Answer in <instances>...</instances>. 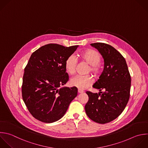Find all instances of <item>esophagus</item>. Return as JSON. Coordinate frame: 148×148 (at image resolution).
<instances>
[{
    "label": "esophagus",
    "mask_w": 148,
    "mask_h": 148,
    "mask_svg": "<svg viewBox=\"0 0 148 148\" xmlns=\"http://www.w3.org/2000/svg\"><path fill=\"white\" fill-rule=\"evenodd\" d=\"M84 91H83V90H80V89H79L78 90V92L79 93H83V92H84Z\"/></svg>",
    "instance_id": "obj_1"
}]
</instances>
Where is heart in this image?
I'll use <instances>...</instances> for the list:
<instances>
[{
    "instance_id": "b5f03b06",
    "label": "heart",
    "mask_w": 148,
    "mask_h": 148,
    "mask_svg": "<svg viewBox=\"0 0 148 148\" xmlns=\"http://www.w3.org/2000/svg\"><path fill=\"white\" fill-rule=\"evenodd\" d=\"M79 58L90 65L88 71L94 75H98L101 70L99 62L101 56L95 50L87 49L81 52L78 55ZM76 60L73 56H69L65 63V68L66 72L69 75H73L75 72L76 66ZM92 83V78L90 75L76 76L71 79L70 84L71 86L77 87L80 90H84Z\"/></svg>"
}]
</instances>
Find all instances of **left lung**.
<instances>
[{
	"instance_id": "left-lung-1",
	"label": "left lung",
	"mask_w": 148,
	"mask_h": 148,
	"mask_svg": "<svg viewBox=\"0 0 148 148\" xmlns=\"http://www.w3.org/2000/svg\"><path fill=\"white\" fill-rule=\"evenodd\" d=\"M90 45L102 56L104 69L92 86L99 93L86 91L88 101L84 108L90 119L105 124L116 119L125 108L130 98L131 76L124 58L114 47L103 43Z\"/></svg>"
}]
</instances>
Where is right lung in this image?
<instances>
[{"label":"right lung","instance_id":"obj_1","mask_svg":"<svg viewBox=\"0 0 148 148\" xmlns=\"http://www.w3.org/2000/svg\"><path fill=\"white\" fill-rule=\"evenodd\" d=\"M78 47L48 44L32 54L24 69L22 95L37 120L47 123L58 121L77 96L76 87L61 86L69 80L65 61Z\"/></svg>","mask_w":148,"mask_h":148}]
</instances>
